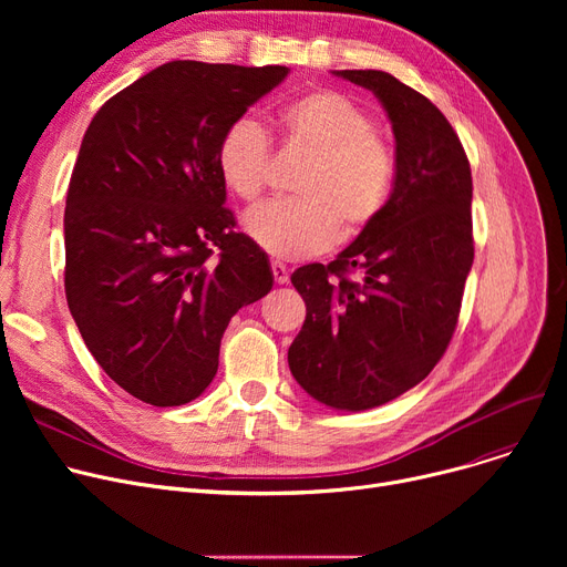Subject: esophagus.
Returning <instances> with one entry per match:
<instances>
[{
  "label": "esophagus",
  "instance_id": "obj_1",
  "mask_svg": "<svg viewBox=\"0 0 567 567\" xmlns=\"http://www.w3.org/2000/svg\"><path fill=\"white\" fill-rule=\"evenodd\" d=\"M271 271H274V278H276L278 285H285L289 280V271H287V266L282 261H274Z\"/></svg>",
  "mask_w": 567,
  "mask_h": 567
}]
</instances>
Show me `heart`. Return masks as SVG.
<instances>
[{"instance_id": "1", "label": "heart", "mask_w": 567, "mask_h": 567, "mask_svg": "<svg viewBox=\"0 0 567 567\" xmlns=\"http://www.w3.org/2000/svg\"><path fill=\"white\" fill-rule=\"evenodd\" d=\"M280 128L310 165L296 182L301 199L266 204L246 216V231L264 252L303 259L331 248L340 231L353 238L383 216L398 161L368 110L338 89H315L282 107ZM216 169L234 197L259 202L271 174V140L252 118H238L218 142Z\"/></svg>"}]
</instances>
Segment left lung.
<instances>
[{
  "mask_svg": "<svg viewBox=\"0 0 567 567\" xmlns=\"http://www.w3.org/2000/svg\"><path fill=\"white\" fill-rule=\"evenodd\" d=\"M336 75L370 89L389 114L398 178L370 229L329 266L291 274L306 321L287 361L317 402L365 411L421 383L455 333L473 264V184L462 142L432 101L383 71Z\"/></svg>",
  "mask_w": 567,
  "mask_h": 567,
  "instance_id": "obj_1",
  "label": "left lung"
}]
</instances>
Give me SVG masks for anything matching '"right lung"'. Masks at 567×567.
Returning a JSON list of instances; mask_svg holds the SVG:
<instances>
[{
    "mask_svg": "<svg viewBox=\"0 0 567 567\" xmlns=\"http://www.w3.org/2000/svg\"><path fill=\"white\" fill-rule=\"evenodd\" d=\"M287 73L169 62L112 96L82 137L64 212L66 301L96 363L146 404L199 398L229 319L274 287L266 252L234 229L216 152Z\"/></svg>",
    "mask_w": 567,
    "mask_h": 567,
    "instance_id": "add662e5",
    "label": "right lung"
}]
</instances>
